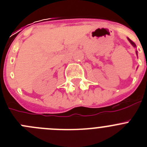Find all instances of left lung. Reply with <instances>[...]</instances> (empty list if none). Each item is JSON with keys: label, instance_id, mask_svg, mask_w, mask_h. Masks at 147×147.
<instances>
[{"label": "left lung", "instance_id": "8db88e82", "mask_svg": "<svg viewBox=\"0 0 147 147\" xmlns=\"http://www.w3.org/2000/svg\"><path fill=\"white\" fill-rule=\"evenodd\" d=\"M128 40H129V42H130V43L132 44V46H133V47H135V48L136 47V44H135V42H132V40H131L130 39H129V38H128ZM136 54H137V55H138V53H137V51H136Z\"/></svg>", "mask_w": 147, "mask_h": 147}]
</instances>
